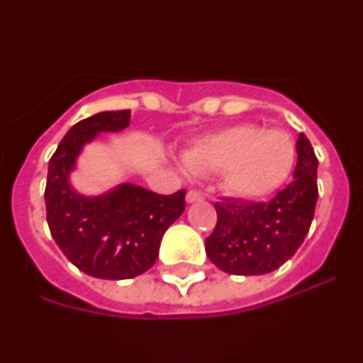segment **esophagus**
<instances>
[{
    "instance_id": "1",
    "label": "esophagus",
    "mask_w": 363,
    "mask_h": 363,
    "mask_svg": "<svg viewBox=\"0 0 363 363\" xmlns=\"http://www.w3.org/2000/svg\"><path fill=\"white\" fill-rule=\"evenodd\" d=\"M185 200H187V203H196V201L203 200V196H201L200 192H196V191H189L187 196H185Z\"/></svg>"
}]
</instances>
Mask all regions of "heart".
<instances>
[{
    "mask_svg": "<svg viewBox=\"0 0 363 363\" xmlns=\"http://www.w3.org/2000/svg\"><path fill=\"white\" fill-rule=\"evenodd\" d=\"M187 171L221 174V187L238 200H259L289 179L296 145L289 133L252 123L230 125L198 140L184 152Z\"/></svg>",
    "mask_w": 363,
    "mask_h": 363,
    "instance_id": "1",
    "label": "heart"
}]
</instances>
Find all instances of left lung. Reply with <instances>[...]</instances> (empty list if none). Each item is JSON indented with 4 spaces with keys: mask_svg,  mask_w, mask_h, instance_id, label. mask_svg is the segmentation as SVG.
<instances>
[{
    "mask_svg": "<svg viewBox=\"0 0 363 363\" xmlns=\"http://www.w3.org/2000/svg\"><path fill=\"white\" fill-rule=\"evenodd\" d=\"M293 182L271 201H218V223L205 240V252L223 272L236 277L267 274L284 265L309 233L318 200L314 156L306 134L296 142Z\"/></svg>",
    "mask_w": 363,
    "mask_h": 363,
    "instance_id": "left-lung-1",
    "label": "left lung"
}]
</instances>
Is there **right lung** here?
<instances>
[{
	"instance_id": "right-lung-1",
	"label": "right lung",
	"mask_w": 363,
	"mask_h": 363,
	"mask_svg": "<svg viewBox=\"0 0 363 363\" xmlns=\"http://www.w3.org/2000/svg\"><path fill=\"white\" fill-rule=\"evenodd\" d=\"M129 123L130 111L98 112L74 125L49 162L45 207L50 234L70 264L101 280H129L149 271L163 234L185 211L184 189L171 196L134 184L94 196L74 189L70 174L85 145Z\"/></svg>"
}]
</instances>
